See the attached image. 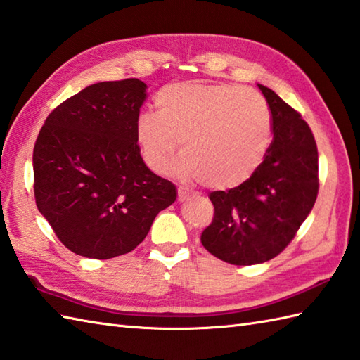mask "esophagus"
I'll use <instances>...</instances> for the list:
<instances>
[{
    "instance_id": "1",
    "label": "esophagus",
    "mask_w": 360,
    "mask_h": 360,
    "mask_svg": "<svg viewBox=\"0 0 360 360\" xmlns=\"http://www.w3.org/2000/svg\"><path fill=\"white\" fill-rule=\"evenodd\" d=\"M188 197H191V193H188V191L179 188V202H185Z\"/></svg>"
}]
</instances>
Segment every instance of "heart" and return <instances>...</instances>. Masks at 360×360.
<instances>
[{"label":"heart","instance_id":"b5f03b06","mask_svg":"<svg viewBox=\"0 0 360 360\" xmlns=\"http://www.w3.org/2000/svg\"><path fill=\"white\" fill-rule=\"evenodd\" d=\"M157 113H141L135 138L144 163L163 174L180 149L174 171L183 180L238 188L258 169L272 139L266 101L250 88L180 82L161 88Z\"/></svg>","mask_w":360,"mask_h":360}]
</instances>
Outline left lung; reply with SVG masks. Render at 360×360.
Segmentation results:
<instances>
[{
	"mask_svg": "<svg viewBox=\"0 0 360 360\" xmlns=\"http://www.w3.org/2000/svg\"><path fill=\"white\" fill-rule=\"evenodd\" d=\"M258 86L272 113V144L245 183L210 194L214 217L200 236L211 255L234 266L280 255L319 193V152L309 126L275 91Z\"/></svg>",
	"mask_w": 360,
	"mask_h": 360,
	"instance_id": "1",
	"label": "left lung"
}]
</instances>
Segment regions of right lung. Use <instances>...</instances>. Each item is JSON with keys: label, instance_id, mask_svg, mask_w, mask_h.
<instances>
[{"label": "right lung", "instance_id": "right-lung-1", "mask_svg": "<svg viewBox=\"0 0 360 360\" xmlns=\"http://www.w3.org/2000/svg\"><path fill=\"white\" fill-rule=\"evenodd\" d=\"M146 88L139 79L86 86L49 113L37 138V208L72 253L110 259L131 252L177 199L136 144Z\"/></svg>", "mask_w": 360, "mask_h": 360}]
</instances>
